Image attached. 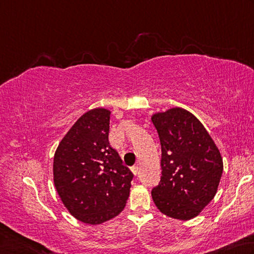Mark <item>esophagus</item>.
Wrapping results in <instances>:
<instances>
[{
    "label": "esophagus",
    "mask_w": 254,
    "mask_h": 254,
    "mask_svg": "<svg viewBox=\"0 0 254 254\" xmlns=\"http://www.w3.org/2000/svg\"><path fill=\"white\" fill-rule=\"evenodd\" d=\"M131 172L134 173V175H137V173H138V166H132Z\"/></svg>",
    "instance_id": "34e87169"
}]
</instances>
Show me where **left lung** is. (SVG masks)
<instances>
[{
  "label": "left lung",
  "mask_w": 254,
  "mask_h": 254,
  "mask_svg": "<svg viewBox=\"0 0 254 254\" xmlns=\"http://www.w3.org/2000/svg\"><path fill=\"white\" fill-rule=\"evenodd\" d=\"M162 146V177L155 205L173 219L197 216L215 196L223 173L219 148L201 122L180 107L152 116Z\"/></svg>",
  "instance_id": "1"
}]
</instances>
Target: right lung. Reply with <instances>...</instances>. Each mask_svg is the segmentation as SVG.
I'll use <instances>...</instances> for the list:
<instances>
[{"label":"right lung","instance_id":"add662e5","mask_svg":"<svg viewBox=\"0 0 254 254\" xmlns=\"http://www.w3.org/2000/svg\"><path fill=\"white\" fill-rule=\"evenodd\" d=\"M109 120L108 109L87 111L62 138L53 158V182L62 203L90 225L124 210L134 177L109 145Z\"/></svg>","mask_w":254,"mask_h":254}]
</instances>
